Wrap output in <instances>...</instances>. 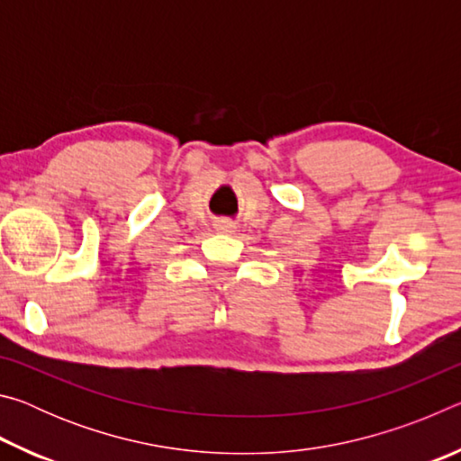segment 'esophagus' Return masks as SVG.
Masks as SVG:
<instances>
[{
    "mask_svg": "<svg viewBox=\"0 0 461 461\" xmlns=\"http://www.w3.org/2000/svg\"><path fill=\"white\" fill-rule=\"evenodd\" d=\"M215 225H217V230H221V231H231L233 230V223L228 221V220H220Z\"/></svg>",
    "mask_w": 461,
    "mask_h": 461,
    "instance_id": "1",
    "label": "esophagus"
}]
</instances>
